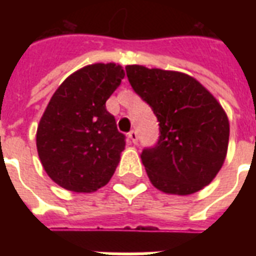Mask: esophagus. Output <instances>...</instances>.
I'll return each mask as SVG.
<instances>
[{
	"instance_id": "esophagus-1",
	"label": "esophagus",
	"mask_w": 256,
	"mask_h": 256,
	"mask_svg": "<svg viewBox=\"0 0 256 256\" xmlns=\"http://www.w3.org/2000/svg\"><path fill=\"white\" fill-rule=\"evenodd\" d=\"M128 140H132V144H136V142H138V134H136V132H134V130L128 132Z\"/></svg>"
}]
</instances>
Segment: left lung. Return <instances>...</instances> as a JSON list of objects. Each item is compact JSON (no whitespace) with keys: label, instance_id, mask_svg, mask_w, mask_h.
I'll use <instances>...</instances> for the list:
<instances>
[{"label":"left lung","instance_id":"8db88e82","mask_svg":"<svg viewBox=\"0 0 256 256\" xmlns=\"http://www.w3.org/2000/svg\"><path fill=\"white\" fill-rule=\"evenodd\" d=\"M126 74L160 122V140L140 154L152 186L175 195L202 190L226 160L230 124L223 108L184 73L128 65Z\"/></svg>","mask_w":256,"mask_h":256}]
</instances>
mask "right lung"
<instances>
[{"label": "right lung", "mask_w": 256, "mask_h": 256, "mask_svg": "<svg viewBox=\"0 0 256 256\" xmlns=\"http://www.w3.org/2000/svg\"><path fill=\"white\" fill-rule=\"evenodd\" d=\"M122 66L94 64L66 78L37 128V152L46 174L74 192H92L112 179L124 136L106 100L124 80Z\"/></svg>", "instance_id": "1"}]
</instances>
